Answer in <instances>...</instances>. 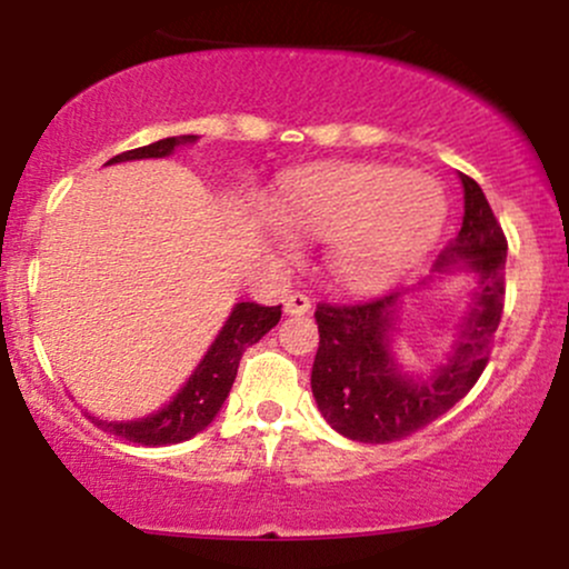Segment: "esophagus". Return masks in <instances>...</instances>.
<instances>
[{"instance_id": "esophagus-1", "label": "esophagus", "mask_w": 569, "mask_h": 569, "mask_svg": "<svg viewBox=\"0 0 569 569\" xmlns=\"http://www.w3.org/2000/svg\"><path fill=\"white\" fill-rule=\"evenodd\" d=\"M289 316H305V312H310V297H305V293L293 291L286 297V307H283Z\"/></svg>"}]
</instances>
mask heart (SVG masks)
Returning a JSON list of instances; mask_svg holds the SVG:
<instances>
[{
  "label": "heart",
  "instance_id": "1",
  "mask_svg": "<svg viewBox=\"0 0 569 569\" xmlns=\"http://www.w3.org/2000/svg\"><path fill=\"white\" fill-rule=\"evenodd\" d=\"M283 221L331 240L329 264L345 289L377 291L428 257L447 221V194L428 173L337 166L291 187Z\"/></svg>",
  "mask_w": 569,
  "mask_h": 569
}]
</instances>
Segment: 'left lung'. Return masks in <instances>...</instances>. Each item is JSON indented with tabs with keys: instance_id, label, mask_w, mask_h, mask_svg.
Returning <instances> with one entry per match:
<instances>
[{
	"instance_id": "1",
	"label": "left lung",
	"mask_w": 569,
	"mask_h": 569,
	"mask_svg": "<svg viewBox=\"0 0 569 569\" xmlns=\"http://www.w3.org/2000/svg\"><path fill=\"white\" fill-rule=\"evenodd\" d=\"M466 213L455 240L443 248L436 270L457 264L471 270L479 286L462 323L457 348L430 380L401 375L390 356V331L403 291H390L367 302H318V342L312 363V396L337 433L363 443L401 441L447 415L468 396L487 369L495 331L506 302L508 240L500 221L471 176L460 173Z\"/></svg>"
}]
</instances>
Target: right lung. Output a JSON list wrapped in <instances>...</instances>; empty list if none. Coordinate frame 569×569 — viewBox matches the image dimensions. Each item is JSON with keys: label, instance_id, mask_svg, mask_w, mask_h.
<instances>
[{"label": "right lung", "instance_id": "obj_1", "mask_svg": "<svg viewBox=\"0 0 569 569\" xmlns=\"http://www.w3.org/2000/svg\"><path fill=\"white\" fill-rule=\"evenodd\" d=\"M192 143L194 136H171L149 143V147L128 149V152L117 154L109 162H126L141 158H166L171 154L179 143ZM280 321V305L264 307L257 302H240L234 305L232 316L227 318L224 329L219 331L217 342L206 352V358L198 363L194 375L189 377L184 388L176 393V398L158 415H149L143 420L130 422H107V420H90L101 426L109 433L120 436V439L141 443V447H166V443H179L192 439L200 433L208 422L217 417V411L230 396V388L238 375L240 358L246 348L257 345L267 331Z\"/></svg>", "mask_w": 569, "mask_h": 569}]
</instances>
